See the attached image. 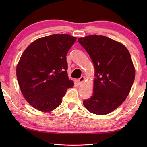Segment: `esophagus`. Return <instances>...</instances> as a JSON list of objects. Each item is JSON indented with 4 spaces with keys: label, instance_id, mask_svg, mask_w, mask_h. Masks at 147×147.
I'll return each instance as SVG.
<instances>
[{
    "label": "esophagus",
    "instance_id": "34e87169",
    "mask_svg": "<svg viewBox=\"0 0 147 147\" xmlns=\"http://www.w3.org/2000/svg\"><path fill=\"white\" fill-rule=\"evenodd\" d=\"M85 78L84 76H82L80 79H78V83L81 84V83H82L84 81H85Z\"/></svg>",
    "mask_w": 147,
    "mask_h": 147
}]
</instances>
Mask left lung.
I'll list each match as a JSON object with an SVG mask.
<instances>
[{"label": "left lung", "mask_w": 147, "mask_h": 147, "mask_svg": "<svg viewBox=\"0 0 147 147\" xmlns=\"http://www.w3.org/2000/svg\"><path fill=\"white\" fill-rule=\"evenodd\" d=\"M95 69L93 95L83 101L91 113L105 115L114 111L128 96L135 77L129 52L123 43L103 35L78 38Z\"/></svg>", "instance_id": "obj_1"}]
</instances>
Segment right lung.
<instances>
[{
	"mask_svg": "<svg viewBox=\"0 0 147 147\" xmlns=\"http://www.w3.org/2000/svg\"><path fill=\"white\" fill-rule=\"evenodd\" d=\"M76 38L54 34L36 39L28 46L16 67L19 86L24 98L41 112L59 107L74 82L69 79L66 55Z\"/></svg>",
	"mask_w": 147,
	"mask_h": 147,
	"instance_id": "obj_1",
	"label": "right lung"
}]
</instances>
